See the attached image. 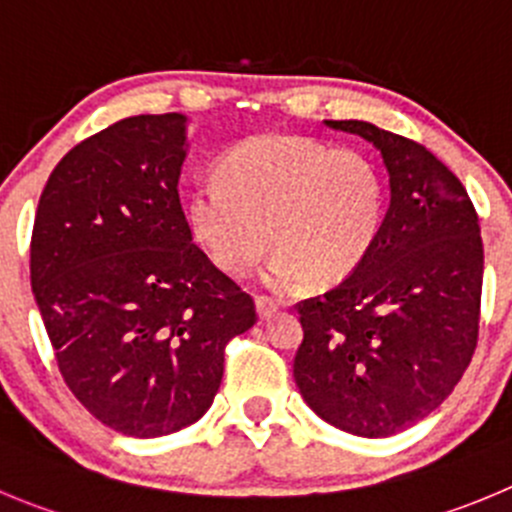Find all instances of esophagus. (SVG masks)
<instances>
[{
  "label": "esophagus",
  "instance_id": "34e87169",
  "mask_svg": "<svg viewBox=\"0 0 512 512\" xmlns=\"http://www.w3.org/2000/svg\"><path fill=\"white\" fill-rule=\"evenodd\" d=\"M256 311H259V319H269V316L279 311V304L269 299V296H256Z\"/></svg>",
  "mask_w": 512,
  "mask_h": 512
}]
</instances>
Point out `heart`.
I'll use <instances>...</instances> for the list:
<instances>
[{"mask_svg":"<svg viewBox=\"0 0 512 512\" xmlns=\"http://www.w3.org/2000/svg\"><path fill=\"white\" fill-rule=\"evenodd\" d=\"M188 226L203 251L233 276L256 266L269 241V281L291 289L352 274L382 223V186L357 150H329L301 135H259L236 145L218 178L196 183Z\"/></svg>","mask_w":512,"mask_h":512,"instance_id":"heart-1","label":"heart"}]
</instances>
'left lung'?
<instances>
[{
    "label": "left lung",
    "mask_w": 512,
    "mask_h": 512,
    "mask_svg": "<svg viewBox=\"0 0 512 512\" xmlns=\"http://www.w3.org/2000/svg\"><path fill=\"white\" fill-rule=\"evenodd\" d=\"M326 128L372 143L389 208L362 264L299 304L294 379L324 422L392 437L450 397L478 344L483 238L460 180L415 140L364 120Z\"/></svg>",
    "instance_id": "8db88e82"
}]
</instances>
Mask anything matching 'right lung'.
<instances>
[{
  "instance_id": "obj_1",
  "label": "right lung",
  "mask_w": 512,
  "mask_h": 512,
  "mask_svg": "<svg viewBox=\"0 0 512 512\" xmlns=\"http://www.w3.org/2000/svg\"><path fill=\"white\" fill-rule=\"evenodd\" d=\"M188 118L135 115L57 163L32 231V291L57 367L92 417L173 435L213 405L253 299L193 243L178 180Z\"/></svg>"
}]
</instances>
